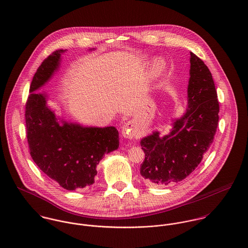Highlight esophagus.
<instances>
[{"instance_id": "esophagus-1", "label": "esophagus", "mask_w": 248, "mask_h": 248, "mask_svg": "<svg viewBox=\"0 0 248 248\" xmlns=\"http://www.w3.org/2000/svg\"><path fill=\"white\" fill-rule=\"evenodd\" d=\"M137 135V131L135 128L134 123L132 122H127L124 124V126L122 127V136L125 139L128 140H133Z\"/></svg>"}]
</instances>
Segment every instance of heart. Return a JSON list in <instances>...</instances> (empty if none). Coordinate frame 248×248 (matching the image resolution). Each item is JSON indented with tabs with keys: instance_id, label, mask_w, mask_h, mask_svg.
<instances>
[{
	"instance_id": "b5f03b06",
	"label": "heart",
	"mask_w": 248,
	"mask_h": 248,
	"mask_svg": "<svg viewBox=\"0 0 248 248\" xmlns=\"http://www.w3.org/2000/svg\"><path fill=\"white\" fill-rule=\"evenodd\" d=\"M166 69V63L163 59L157 58L153 61L150 69V73L153 78H157L161 76Z\"/></svg>"
}]
</instances>
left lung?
Segmentation results:
<instances>
[{
    "label": "left lung",
    "instance_id": "1",
    "mask_svg": "<svg viewBox=\"0 0 248 248\" xmlns=\"http://www.w3.org/2000/svg\"><path fill=\"white\" fill-rule=\"evenodd\" d=\"M190 78L186 112L173 120L169 135L159 132L142 139L145 159L142 177L151 184L168 185L188 177L201 163L212 144L218 122V100L212 74L193 52H190Z\"/></svg>",
    "mask_w": 248,
    "mask_h": 248
}]
</instances>
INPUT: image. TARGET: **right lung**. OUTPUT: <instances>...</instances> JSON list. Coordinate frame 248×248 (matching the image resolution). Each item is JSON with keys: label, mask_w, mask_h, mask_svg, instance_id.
Wrapping results in <instances>:
<instances>
[{"label": "right lung", "mask_w": 248, "mask_h": 248, "mask_svg": "<svg viewBox=\"0 0 248 248\" xmlns=\"http://www.w3.org/2000/svg\"><path fill=\"white\" fill-rule=\"evenodd\" d=\"M65 51L52 52L38 68L25 117L30 152L36 165L61 187L72 191L94 182L99 161L119 147V134L112 126L84 127L59 120L46 105V94L35 93L59 68Z\"/></svg>", "instance_id": "add662e5"}]
</instances>
